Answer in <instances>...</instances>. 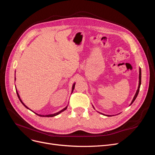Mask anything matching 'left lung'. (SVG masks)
Here are the masks:
<instances>
[{
  "label": "left lung",
  "instance_id": "8db88e82",
  "mask_svg": "<svg viewBox=\"0 0 155 155\" xmlns=\"http://www.w3.org/2000/svg\"><path fill=\"white\" fill-rule=\"evenodd\" d=\"M142 73H141V68H139V84H138V89H137V92H136V94H135V95H134V97H133V100H132V101H131V103H130V105L133 104V103L134 101V100H136V98H137V96H138V92H139V91H140V85H141V78H142ZM99 113H101V112H99ZM101 114H102L101 113ZM104 115H105V114H104ZM105 116H112L111 115H105ZM113 116V115H112Z\"/></svg>",
  "mask_w": 155,
  "mask_h": 155
}]
</instances>
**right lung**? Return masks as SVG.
Returning <instances> with one entry per match:
<instances>
[{
    "instance_id": "1",
    "label": "right lung",
    "mask_w": 155,
    "mask_h": 155,
    "mask_svg": "<svg viewBox=\"0 0 155 155\" xmlns=\"http://www.w3.org/2000/svg\"><path fill=\"white\" fill-rule=\"evenodd\" d=\"M75 84H76V83H74V84H73V85H72V92H73V91H74V87H75ZM16 88V87H15ZM16 92H17V96H18V99H19V100H20V101L22 103V104L23 105H24L26 108V109H29V108L25 104H24V103H23L22 102V101L21 100V97H20V96H19V94H18V92H17V91L16 90ZM67 107L68 106H67L66 107H65V108H64V109H62L61 110H60V111H59L58 112H56V113H55V114H48V115H41V114H37V113H35H35L37 114V115H38V116H42V117H54V116H57V115H58L59 114H60L61 113V112H62L63 111H64V110H66L67 109ZM32 111V110H31Z\"/></svg>"
}]
</instances>
